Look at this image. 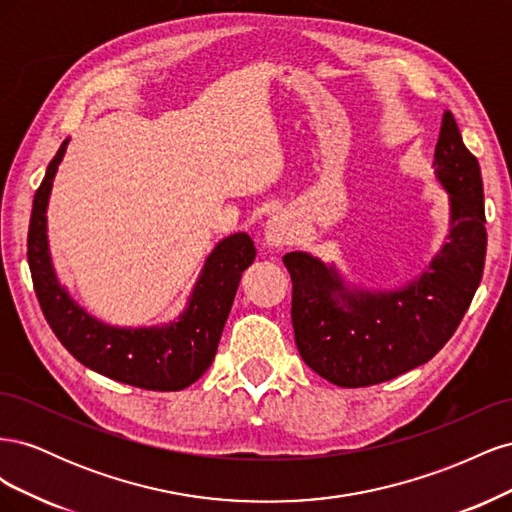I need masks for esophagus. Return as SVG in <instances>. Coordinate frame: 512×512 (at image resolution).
<instances>
[{
    "label": "esophagus",
    "mask_w": 512,
    "mask_h": 512,
    "mask_svg": "<svg viewBox=\"0 0 512 512\" xmlns=\"http://www.w3.org/2000/svg\"><path fill=\"white\" fill-rule=\"evenodd\" d=\"M294 241V226L290 215L286 213H275L273 218L267 220L265 226V245L269 250H277V247L290 245Z\"/></svg>",
    "instance_id": "esophagus-1"
}]
</instances>
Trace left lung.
Returning <instances> with one entry per match:
<instances>
[{
  "label": "left lung",
  "mask_w": 512,
  "mask_h": 512,
  "mask_svg": "<svg viewBox=\"0 0 512 512\" xmlns=\"http://www.w3.org/2000/svg\"><path fill=\"white\" fill-rule=\"evenodd\" d=\"M436 175L451 194V235L429 269L406 288H344L333 267L290 252L292 329L301 359L318 376L346 389L380 384L427 363L453 337L483 280L487 230L483 177L444 111Z\"/></svg>",
  "instance_id": "1"
}]
</instances>
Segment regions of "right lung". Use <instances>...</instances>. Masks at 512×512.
Returning a JSON list of instances; mask_svg holds the SVG:
<instances>
[{
  "mask_svg": "<svg viewBox=\"0 0 512 512\" xmlns=\"http://www.w3.org/2000/svg\"><path fill=\"white\" fill-rule=\"evenodd\" d=\"M66 147L68 141L61 143L46 168L27 232V262L42 314L59 342L85 367L138 389L181 391L203 376L215 359L241 273L256 258L254 241L239 232L215 247L179 322L156 329L106 327L68 297L51 267L46 205Z\"/></svg>",
  "mask_w": 512,
  "mask_h": 512,
  "instance_id": "add662e5",
  "label": "right lung"
}]
</instances>
